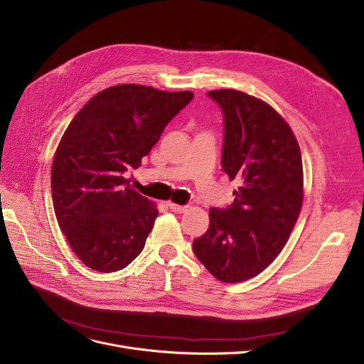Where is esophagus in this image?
Segmentation results:
<instances>
[{
	"instance_id": "obj_1",
	"label": "esophagus",
	"mask_w": 364,
	"mask_h": 364,
	"mask_svg": "<svg viewBox=\"0 0 364 364\" xmlns=\"http://www.w3.org/2000/svg\"><path fill=\"white\" fill-rule=\"evenodd\" d=\"M168 207H169V210L172 211V213H184V211H187V205H178V203H172V202H169L168 203Z\"/></svg>"
}]
</instances>
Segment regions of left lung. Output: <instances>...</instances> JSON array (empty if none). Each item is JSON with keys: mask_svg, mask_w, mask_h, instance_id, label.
<instances>
[{"mask_svg": "<svg viewBox=\"0 0 364 364\" xmlns=\"http://www.w3.org/2000/svg\"><path fill=\"white\" fill-rule=\"evenodd\" d=\"M208 97L225 119L221 166L240 187L228 208L210 210V228L193 251L217 279L241 282L266 269L289 240L304 202L302 156L269 104L235 89Z\"/></svg>", "mask_w": 364, "mask_h": 364, "instance_id": "obj_1", "label": "left lung"}]
</instances>
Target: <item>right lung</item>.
<instances>
[{"label":"right lung","instance_id":"obj_1","mask_svg":"<svg viewBox=\"0 0 364 364\" xmlns=\"http://www.w3.org/2000/svg\"><path fill=\"white\" fill-rule=\"evenodd\" d=\"M193 97L141 85L108 87L62 135L52 165L53 208L71 250L90 269L120 271L143 251L157 208L124 173L141 165Z\"/></svg>","mask_w":364,"mask_h":364}]
</instances>
